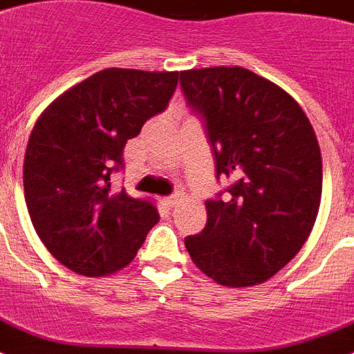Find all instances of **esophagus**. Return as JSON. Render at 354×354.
<instances>
[{
    "label": "esophagus",
    "instance_id": "34e87169",
    "mask_svg": "<svg viewBox=\"0 0 354 354\" xmlns=\"http://www.w3.org/2000/svg\"><path fill=\"white\" fill-rule=\"evenodd\" d=\"M180 199H183V196H180V194H171V196H168L166 199H164V203H166V205L171 208V207H177V205L180 203Z\"/></svg>",
    "mask_w": 354,
    "mask_h": 354
}]
</instances>
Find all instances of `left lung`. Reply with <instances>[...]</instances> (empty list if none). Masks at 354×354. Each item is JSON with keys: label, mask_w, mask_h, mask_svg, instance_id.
Masks as SVG:
<instances>
[{"label": "left lung", "mask_w": 354, "mask_h": 354, "mask_svg": "<svg viewBox=\"0 0 354 354\" xmlns=\"http://www.w3.org/2000/svg\"><path fill=\"white\" fill-rule=\"evenodd\" d=\"M186 103L205 123L216 175L232 185L205 201L207 225L185 245L223 286L268 281L299 253L322 201V151L299 103L245 68L180 72Z\"/></svg>", "instance_id": "8db88e82"}]
</instances>
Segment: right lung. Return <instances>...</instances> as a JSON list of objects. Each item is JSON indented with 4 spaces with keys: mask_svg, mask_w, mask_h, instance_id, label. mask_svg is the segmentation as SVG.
<instances>
[{
    "mask_svg": "<svg viewBox=\"0 0 354 354\" xmlns=\"http://www.w3.org/2000/svg\"><path fill=\"white\" fill-rule=\"evenodd\" d=\"M179 72L109 68L59 95L38 118L24 158L35 231L79 275L101 277L136 257L158 221L151 199L112 192L123 147L168 106Z\"/></svg>",
    "mask_w": 354,
    "mask_h": 354,
    "instance_id": "1",
    "label": "right lung"
}]
</instances>
